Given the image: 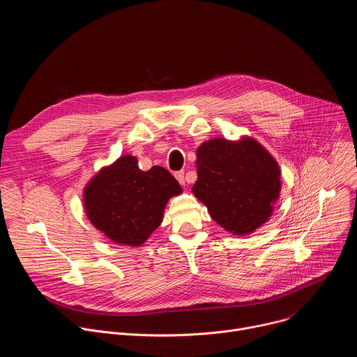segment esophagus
<instances>
[{
  "instance_id": "1",
  "label": "esophagus",
  "mask_w": 357,
  "mask_h": 357,
  "mask_svg": "<svg viewBox=\"0 0 357 357\" xmlns=\"http://www.w3.org/2000/svg\"><path fill=\"white\" fill-rule=\"evenodd\" d=\"M175 178L178 179V182H179L181 185H185V172H183V171L175 172Z\"/></svg>"
}]
</instances>
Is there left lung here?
Instances as JSON below:
<instances>
[{"label":"left lung","mask_w":357,"mask_h":357,"mask_svg":"<svg viewBox=\"0 0 357 357\" xmlns=\"http://www.w3.org/2000/svg\"><path fill=\"white\" fill-rule=\"evenodd\" d=\"M196 157L192 190L215 222L234 234H248L268 220L280 195V168L257 141L211 139Z\"/></svg>","instance_id":"1"}]
</instances>
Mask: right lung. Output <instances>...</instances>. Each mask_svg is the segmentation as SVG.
Returning <instances> with one entry per match:
<instances>
[{
    "label": "right lung",
    "mask_w": 357,
    "mask_h": 357,
    "mask_svg": "<svg viewBox=\"0 0 357 357\" xmlns=\"http://www.w3.org/2000/svg\"><path fill=\"white\" fill-rule=\"evenodd\" d=\"M182 192L162 167L144 172L135 157L124 155L101 169L84 189L90 222L119 244L141 245L161 220L171 196Z\"/></svg>",
    "instance_id": "obj_1"
}]
</instances>
